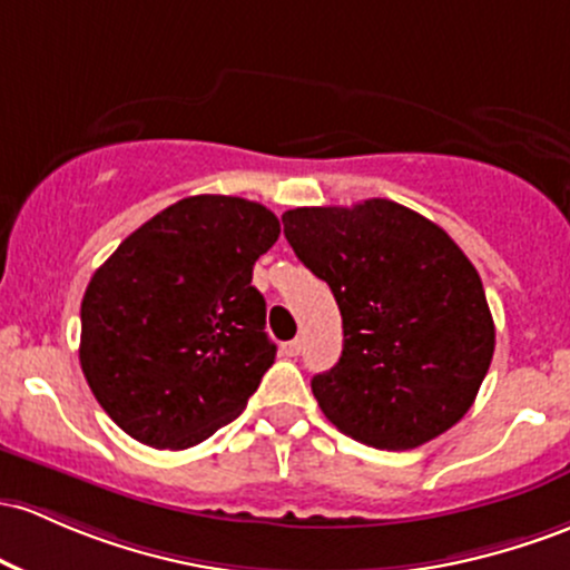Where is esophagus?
Returning <instances> with one entry per match:
<instances>
[{
	"instance_id": "1",
	"label": "esophagus",
	"mask_w": 570,
	"mask_h": 570,
	"mask_svg": "<svg viewBox=\"0 0 570 570\" xmlns=\"http://www.w3.org/2000/svg\"><path fill=\"white\" fill-rule=\"evenodd\" d=\"M281 352H284L286 356H297L299 352H303V341H299V337H295V341L284 343V346H281Z\"/></svg>"
}]
</instances>
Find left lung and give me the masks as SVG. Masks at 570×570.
<instances>
[{"instance_id": "8db88e82", "label": "left lung", "mask_w": 570, "mask_h": 570, "mask_svg": "<svg viewBox=\"0 0 570 570\" xmlns=\"http://www.w3.org/2000/svg\"><path fill=\"white\" fill-rule=\"evenodd\" d=\"M281 222L341 308V360L311 381L324 416L390 452L458 424L495 352L484 286L458 243L392 199L295 208Z\"/></svg>"}]
</instances>
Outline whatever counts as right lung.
Wrapping results in <instances>:
<instances>
[{
    "label": "right lung",
    "instance_id": "obj_1",
    "mask_svg": "<svg viewBox=\"0 0 570 570\" xmlns=\"http://www.w3.org/2000/svg\"><path fill=\"white\" fill-rule=\"evenodd\" d=\"M278 235L265 205L197 194L148 218L91 275L80 367L124 433L189 449L240 416L275 360L252 273Z\"/></svg>",
    "mask_w": 570,
    "mask_h": 570
}]
</instances>
